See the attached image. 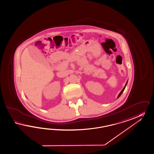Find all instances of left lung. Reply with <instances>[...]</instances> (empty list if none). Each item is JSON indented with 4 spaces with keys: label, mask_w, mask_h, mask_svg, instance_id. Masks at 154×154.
I'll use <instances>...</instances> for the list:
<instances>
[{
    "label": "left lung",
    "mask_w": 154,
    "mask_h": 154,
    "mask_svg": "<svg viewBox=\"0 0 154 154\" xmlns=\"http://www.w3.org/2000/svg\"><path fill=\"white\" fill-rule=\"evenodd\" d=\"M128 82V81H127ZM127 82L126 83V85H125V86L124 87V88H123V89L122 90V91L120 92V93L119 94V96H118V97H117V98H119V97L121 96V95L122 94L123 92V91H124V90H125V88H126V87L127 85Z\"/></svg>",
    "instance_id": "left-lung-1"
}]
</instances>
